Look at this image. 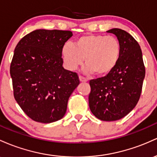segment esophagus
I'll list each match as a JSON object with an SVG mask.
<instances>
[{
  "instance_id": "esophagus-1",
  "label": "esophagus",
  "mask_w": 157,
  "mask_h": 157,
  "mask_svg": "<svg viewBox=\"0 0 157 157\" xmlns=\"http://www.w3.org/2000/svg\"><path fill=\"white\" fill-rule=\"evenodd\" d=\"M79 80H80L81 82H87V79L84 77L82 76V75H79Z\"/></svg>"
}]
</instances>
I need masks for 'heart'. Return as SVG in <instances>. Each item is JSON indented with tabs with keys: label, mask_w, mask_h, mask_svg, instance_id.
Wrapping results in <instances>:
<instances>
[{
	"label": "heart",
	"mask_w": 157,
	"mask_h": 157,
	"mask_svg": "<svg viewBox=\"0 0 157 157\" xmlns=\"http://www.w3.org/2000/svg\"><path fill=\"white\" fill-rule=\"evenodd\" d=\"M121 52L120 41L116 37L86 35L79 37L74 44L67 43L62 56L67 67L75 70L85 62L84 71L98 75L110 73L116 67Z\"/></svg>",
	"instance_id": "b5f03b06"
}]
</instances>
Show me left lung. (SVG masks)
<instances>
[{
    "mask_svg": "<svg viewBox=\"0 0 157 157\" xmlns=\"http://www.w3.org/2000/svg\"><path fill=\"white\" fill-rule=\"evenodd\" d=\"M120 41L121 52L116 67L105 76L90 81L89 107L102 121L128 115L139 101L145 75L142 50L133 37L121 29H110Z\"/></svg>",
    "mask_w": 157,
    "mask_h": 157,
    "instance_id": "8db88e82",
    "label": "left lung"
}]
</instances>
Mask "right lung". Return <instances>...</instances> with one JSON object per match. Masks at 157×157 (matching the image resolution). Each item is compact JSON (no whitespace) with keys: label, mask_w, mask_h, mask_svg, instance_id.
<instances>
[{"label":"right lung","mask_w":157,"mask_h":157,"mask_svg":"<svg viewBox=\"0 0 157 157\" xmlns=\"http://www.w3.org/2000/svg\"><path fill=\"white\" fill-rule=\"evenodd\" d=\"M71 31L36 29L14 51L10 75L15 99L33 121L51 123L64 116L69 97L80 82L62 67V49Z\"/></svg>","instance_id":"right-lung-1"}]
</instances>
